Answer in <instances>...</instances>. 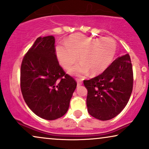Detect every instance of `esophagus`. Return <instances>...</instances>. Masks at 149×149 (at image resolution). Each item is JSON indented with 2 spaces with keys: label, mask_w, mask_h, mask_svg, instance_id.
<instances>
[{
  "label": "esophagus",
  "mask_w": 149,
  "mask_h": 149,
  "mask_svg": "<svg viewBox=\"0 0 149 149\" xmlns=\"http://www.w3.org/2000/svg\"><path fill=\"white\" fill-rule=\"evenodd\" d=\"M77 82V86H79L82 84V80L80 79H76Z\"/></svg>",
  "instance_id": "obj_1"
}]
</instances>
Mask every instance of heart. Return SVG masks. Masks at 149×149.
I'll use <instances>...</instances> for the list:
<instances>
[{"instance_id": "1", "label": "heart", "mask_w": 149, "mask_h": 149, "mask_svg": "<svg viewBox=\"0 0 149 149\" xmlns=\"http://www.w3.org/2000/svg\"><path fill=\"white\" fill-rule=\"evenodd\" d=\"M117 52V43L112 37L94 38L74 34L65 41V45L56 47L57 58L64 68H68L79 59L81 61L70 70L71 74H100L113 63Z\"/></svg>"}]
</instances>
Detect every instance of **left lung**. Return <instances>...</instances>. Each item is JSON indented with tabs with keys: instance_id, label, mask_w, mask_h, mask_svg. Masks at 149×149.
Masks as SVG:
<instances>
[{
	"instance_id": "8db88e82",
	"label": "left lung",
	"mask_w": 149,
	"mask_h": 149,
	"mask_svg": "<svg viewBox=\"0 0 149 149\" xmlns=\"http://www.w3.org/2000/svg\"><path fill=\"white\" fill-rule=\"evenodd\" d=\"M88 112L100 120H109L125 108L133 91V72L128 54L119 56L102 74L84 80Z\"/></svg>"
}]
</instances>
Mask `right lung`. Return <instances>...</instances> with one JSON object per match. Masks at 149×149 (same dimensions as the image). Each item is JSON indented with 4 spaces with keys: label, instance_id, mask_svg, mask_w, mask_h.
I'll return each instance as SVG.
<instances>
[{
    "label": "right lung",
    "instance_id": "add662e5",
    "mask_svg": "<svg viewBox=\"0 0 149 149\" xmlns=\"http://www.w3.org/2000/svg\"><path fill=\"white\" fill-rule=\"evenodd\" d=\"M53 36L38 37L23 58L21 89L28 107L38 117L54 120L67 113L77 82L61 67Z\"/></svg>",
    "mask_w": 149,
    "mask_h": 149
}]
</instances>
